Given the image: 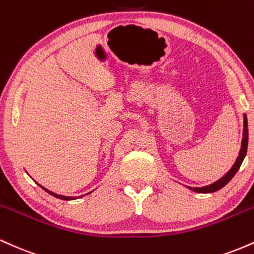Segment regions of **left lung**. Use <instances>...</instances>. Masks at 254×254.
<instances>
[{"mask_svg": "<svg viewBox=\"0 0 254 254\" xmlns=\"http://www.w3.org/2000/svg\"><path fill=\"white\" fill-rule=\"evenodd\" d=\"M247 144H249V127H247V118H246V116H245L243 143H241L240 153H239V156H238L237 161H235L234 166L230 168V171L226 174V176H224L223 178H221L220 180H217L216 183L211 184V185H209V186H204V188H193V189L190 188L191 190H193L194 192H200V193H210V192L218 191L220 189H222L224 185H227V184L232 180V178L235 176V173L239 171L241 164H243L245 155H246V151H247Z\"/></svg>", "mask_w": 254, "mask_h": 254, "instance_id": "obj_1", "label": "left lung"}]
</instances>
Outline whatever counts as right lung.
<instances>
[{"instance_id": "right-lung-1", "label": "right lung", "mask_w": 254, "mask_h": 254, "mask_svg": "<svg viewBox=\"0 0 254 254\" xmlns=\"http://www.w3.org/2000/svg\"><path fill=\"white\" fill-rule=\"evenodd\" d=\"M40 188H42V189H44V188H43V186H40ZM44 190H45L46 192H48V193H50V194H52V196H54V197H56V198H60V199H64V200H71V199H75V198H74V197H65V196H61V194L54 193V192H51V191L46 190V189H44Z\"/></svg>"}]
</instances>
